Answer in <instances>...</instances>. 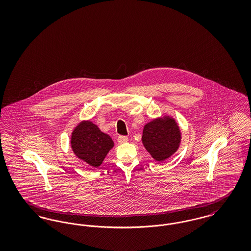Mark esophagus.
<instances>
[{"label": "esophagus", "mask_w": 251, "mask_h": 251, "mask_svg": "<svg viewBox=\"0 0 251 251\" xmlns=\"http://www.w3.org/2000/svg\"><path fill=\"white\" fill-rule=\"evenodd\" d=\"M118 142L120 144L126 143V142H128V137L127 136H119Z\"/></svg>", "instance_id": "obj_1"}]
</instances>
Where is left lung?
<instances>
[{
  "label": "left lung",
  "instance_id": "8db88e82",
  "mask_svg": "<svg viewBox=\"0 0 251 251\" xmlns=\"http://www.w3.org/2000/svg\"><path fill=\"white\" fill-rule=\"evenodd\" d=\"M181 133L176 120L169 116L157 118L144 126L142 143L151 157L163 162L178 149Z\"/></svg>",
  "mask_w": 251,
  "mask_h": 251
}]
</instances>
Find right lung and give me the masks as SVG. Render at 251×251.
Here are the masks:
<instances>
[{"mask_svg": "<svg viewBox=\"0 0 251 251\" xmlns=\"http://www.w3.org/2000/svg\"><path fill=\"white\" fill-rule=\"evenodd\" d=\"M72 151L79 159L93 167H100L114 141L90 120L81 121L72 131Z\"/></svg>", "mask_w": 251, "mask_h": 251, "instance_id": "obj_1", "label": "right lung"}]
</instances>
